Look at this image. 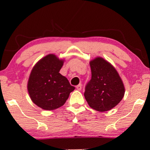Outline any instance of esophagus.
Instances as JSON below:
<instances>
[{"label": "esophagus", "instance_id": "1", "mask_svg": "<svg viewBox=\"0 0 150 150\" xmlns=\"http://www.w3.org/2000/svg\"><path fill=\"white\" fill-rule=\"evenodd\" d=\"M82 87H83L82 84H80V85L76 86V89H77V90H79V91H81V90L82 89Z\"/></svg>", "mask_w": 150, "mask_h": 150}]
</instances>
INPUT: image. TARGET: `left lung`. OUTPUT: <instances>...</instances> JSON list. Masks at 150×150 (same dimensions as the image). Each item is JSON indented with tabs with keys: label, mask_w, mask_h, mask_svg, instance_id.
Instances as JSON below:
<instances>
[{
	"label": "left lung",
	"mask_w": 150,
	"mask_h": 150,
	"mask_svg": "<svg viewBox=\"0 0 150 150\" xmlns=\"http://www.w3.org/2000/svg\"><path fill=\"white\" fill-rule=\"evenodd\" d=\"M91 79L84 93L89 106L100 112L112 109L125 93L124 83L111 63L101 57L90 61Z\"/></svg>",
	"instance_id": "1"
}]
</instances>
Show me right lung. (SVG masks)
<instances>
[{"label":"right lung","instance_id":"obj_1","mask_svg":"<svg viewBox=\"0 0 150 150\" xmlns=\"http://www.w3.org/2000/svg\"><path fill=\"white\" fill-rule=\"evenodd\" d=\"M65 60L47 54L35 63L30 71L27 90L33 102L46 110L57 109L68 99L75 87L59 73Z\"/></svg>","mask_w":150,"mask_h":150}]
</instances>
